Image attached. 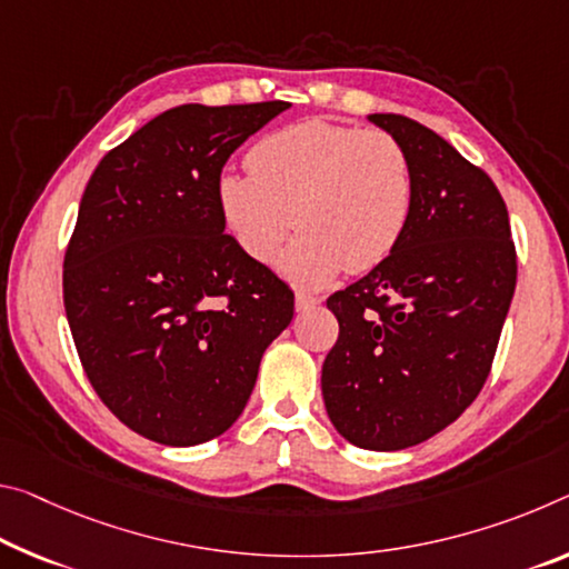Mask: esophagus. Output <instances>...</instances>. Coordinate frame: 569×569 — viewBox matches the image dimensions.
Returning a JSON list of instances; mask_svg holds the SVG:
<instances>
[{
  "label": "esophagus",
  "mask_w": 569,
  "mask_h": 569,
  "mask_svg": "<svg viewBox=\"0 0 569 569\" xmlns=\"http://www.w3.org/2000/svg\"><path fill=\"white\" fill-rule=\"evenodd\" d=\"M319 303H321L319 296L306 293V291H299V293H296V311H311V309H317Z\"/></svg>",
  "instance_id": "esophagus-1"
}]
</instances>
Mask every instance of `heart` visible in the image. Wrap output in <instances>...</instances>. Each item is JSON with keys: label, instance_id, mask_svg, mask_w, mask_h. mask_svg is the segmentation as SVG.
Wrapping results in <instances>:
<instances>
[{"label": "heart", "instance_id": "b5f03b06", "mask_svg": "<svg viewBox=\"0 0 569 569\" xmlns=\"http://www.w3.org/2000/svg\"><path fill=\"white\" fill-rule=\"evenodd\" d=\"M246 164L248 174L220 179L222 220L260 263L273 260L299 224V238L281 260L296 283L321 286L341 268L372 270L408 230L412 161L390 131L291 123L260 139Z\"/></svg>", "mask_w": 569, "mask_h": 569}]
</instances>
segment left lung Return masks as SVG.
Returning a JSON list of instances; mask_svg holds the SVG:
<instances>
[{"mask_svg":"<svg viewBox=\"0 0 569 569\" xmlns=\"http://www.w3.org/2000/svg\"><path fill=\"white\" fill-rule=\"evenodd\" d=\"M369 121L408 149L412 214L385 263L327 299L339 337L321 392L349 443L402 450L479 398L517 286V248L503 197L481 167L408 116Z\"/></svg>","mask_w":569,"mask_h":569,"instance_id":"obj_1","label":"left lung"}]
</instances>
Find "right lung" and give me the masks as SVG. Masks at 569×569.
<instances>
[{"instance_id":"obj_1","label":"right lung","mask_w":569,"mask_h":569,"mask_svg":"<svg viewBox=\"0 0 569 569\" xmlns=\"http://www.w3.org/2000/svg\"><path fill=\"white\" fill-rule=\"evenodd\" d=\"M286 101L184 103L90 174L62 260V301L98 398L139 436L197 446L240 418L293 291L224 232L218 184Z\"/></svg>"}]
</instances>
